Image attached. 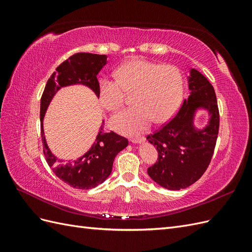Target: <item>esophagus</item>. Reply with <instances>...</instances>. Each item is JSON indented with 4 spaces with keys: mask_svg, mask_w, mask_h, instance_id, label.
<instances>
[{
    "mask_svg": "<svg viewBox=\"0 0 252 252\" xmlns=\"http://www.w3.org/2000/svg\"><path fill=\"white\" fill-rule=\"evenodd\" d=\"M145 141V138H132L131 142L134 144H141Z\"/></svg>",
    "mask_w": 252,
    "mask_h": 252,
    "instance_id": "1",
    "label": "esophagus"
}]
</instances>
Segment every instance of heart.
<instances>
[{
	"instance_id": "obj_1",
	"label": "heart",
	"mask_w": 252,
	"mask_h": 252,
	"mask_svg": "<svg viewBox=\"0 0 252 252\" xmlns=\"http://www.w3.org/2000/svg\"><path fill=\"white\" fill-rule=\"evenodd\" d=\"M114 75L117 80L100 81L98 97L106 109L117 111L124 105L126 94H133L135 106L110 121V125L121 132L140 133L154 120L156 123L170 120L180 107L184 80L178 67L135 58L122 64Z\"/></svg>"
}]
</instances>
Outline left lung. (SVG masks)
Wrapping results in <instances>:
<instances>
[{
  "mask_svg": "<svg viewBox=\"0 0 252 252\" xmlns=\"http://www.w3.org/2000/svg\"><path fill=\"white\" fill-rule=\"evenodd\" d=\"M190 94L177 114L147 140L158 149V162L147 169L159 186L170 190L187 188L208 168L215 151L220 127L217 95L212 85L195 69L188 77ZM204 108L210 113L209 125L196 129L194 113Z\"/></svg>",
  "mask_w": 252,
  "mask_h": 252,
  "instance_id": "1",
  "label": "left lung"
}]
</instances>
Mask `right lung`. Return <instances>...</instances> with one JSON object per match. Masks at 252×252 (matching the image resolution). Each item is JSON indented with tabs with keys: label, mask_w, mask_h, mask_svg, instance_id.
Here are the masks:
<instances>
[{
	"label": "right lung",
	"mask_w": 252,
	"mask_h": 252,
	"mask_svg": "<svg viewBox=\"0 0 252 252\" xmlns=\"http://www.w3.org/2000/svg\"><path fill=\"white\" fill-rule=\"evenodd\" d=\"M105 55L79 52L57 67L47 81L41 97V133L43 151L47 164L59 179L77 189H91L101 184L109 177L112 170L114 158L127 145L128 140L116 132L103 130L104 121L95 142L83 157L72 162H63L51 154L43 130V119L53 95L65 86L82 84L93 89L98 96V81L96 75L106 64Z\"/></svg>",
	"instance_id": "right-lung-1"
}]
</instances>
